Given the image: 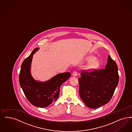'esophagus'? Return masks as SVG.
Segmentation results:
<instances>
[{
	"label": "esophagus",
	"mask_w": 132,
	"mask_h": 132,
	"mask_svg": "<svg viewBox=\"0 0 132 132\" xmlns=\"http://www.w3.org/2000/svg\"><path fill=\"white\" fill-rule=\"evenodd\" d=\"M72 75H73V76H74V77H76L78 75V72L76 71H75L73 72Z\"/></svg>",
	"instance_id": "34e87169"
}]
</instances>
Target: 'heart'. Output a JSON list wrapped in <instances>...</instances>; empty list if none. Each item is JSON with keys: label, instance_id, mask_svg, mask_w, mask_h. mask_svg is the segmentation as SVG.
I'll use <instances>...</instances> for the list:
<instances>
[{"label": "heart", "instance_id": "heart-1", "mask_svg": "<svg viewBox=\"0 0 132 132\" xmlns=\"http://www.w3.org/2000/svg\"><path fill=\"white\" fill-rule=\"evenodd\" d=\"M95 59V58H94V57H91V58H90L89 60L90 61H94ZM92 66H96L97 65V62L96 61H94L92 62Z\"/></svg>", "mask_w": 132, "mask_h": 132}]
</instances>
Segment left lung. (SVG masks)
Returning <instances> with one entry per match:
<instances>
[{"mask_svg": "<svg viewBox=\"0 0 132 132\" xmlns=\"http://www.w3.org/2000/svg\"><path fill=\"white\" fill-rule=\"evenodd\" d=\"M79 78V96L88 107L96 109L111 100L119 81L118 67L109 55L105 68L84 70Z\"/></svg>", "mask_w": 132, "mask_h": 132, "instance_id": "obj_1", "label": "left lung"}]
</instances>
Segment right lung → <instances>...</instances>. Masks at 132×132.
Listing matches in <instances>:
<instances>
[{
	"label": "right lung",
	"instance_id": "right-lung-1",
	"mask_svg": "<svg viewBox=\"0 0 132 132\" xmlns=\"http://www.w3.org/2000/svg\"><path fill=\"white\" fill-rule=\"evenodd\" d=\"M39 50L35 48L30 55L21 64L19 75V82L23 92L28 101L34 106L45 108L57 99L62 84L68 79L69 72L57 74L45 82L36 81L30 73V65L33 55Z\"/></svg>",
	"mask_w": 132,
	"mask_h": 132
}]
</instances>
